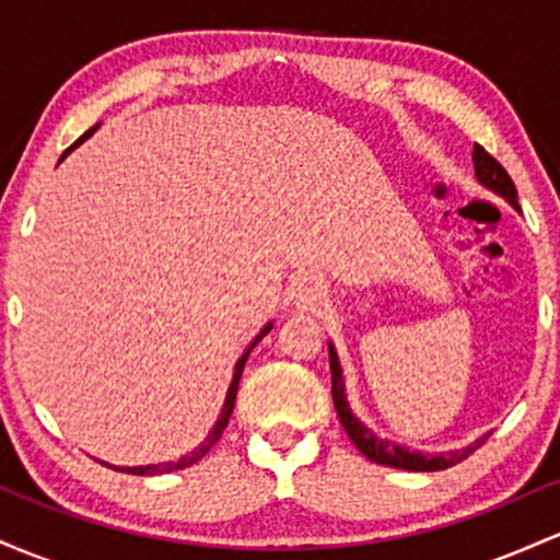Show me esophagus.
<instances>
[{
	"label": "esophagus",
	"instance_id": "34e87169",
	"mask_svg": "<svg viewBox=\"0 0 560 560\" xmlns=\"http://www.w3.org/2000/svg\"><path fill=\"white\" fill-rule=\"evenodd\" d=\"M325 291H323V282L317 278H299L296 285H293V304L299 310H317L323 304Z\"/></svg>",
	"mask_w": 560,
	"mask_h": 560
}]
</instances>
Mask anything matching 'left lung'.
<instances>
[{
    "instance_id": "obj_1",
    "label": "left lung",
    "mask_w": 560,
    "mask_h": 560,
    "mask_svg": "<svg viewBox=\"0 0 560 560\" xmlns=\"http://www.w3.org/2000/svg\"><path fill=\"white\" fill-rule=\"evenodd\" d=\"M474 168H476V179H479L489 192H494V196L508 200V203L518 211L516 185H513V179L508 177L505 168H502L500 163L481 148V144H476L474 148ZM328 351H330V375H332L330 378L332 405H336L338 420H341L343 431L349 433L354 447L360 450L368 460L378 463V466L401 468V470H444L466 460L470 452L481 447L483 439L489 436V433H483L481 439H476V442L468 444V447L447 450V452H418V450L405 447V444L392 442V439H381L378 433L368 429V425L351 412L349 397H347V378H343V368H341V360H338V351L330 341H328Z\"/></svg>"
}]
</instances>
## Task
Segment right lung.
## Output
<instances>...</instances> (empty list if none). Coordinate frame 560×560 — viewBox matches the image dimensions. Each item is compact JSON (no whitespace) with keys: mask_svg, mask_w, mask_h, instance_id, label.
<instances>
[{"mask_svg":"<svg viewBox=\"0 0 560 560\" xmlns=\"http://www.w3.org/2000/svg\"><path fill=\"white\" fill-rule=\"evenodd\" d=\"M97 127L100 124H94V127L90 129V131H84V135L79 137L77 142L71 144V148L66 150V153H62V159H66L68 153H71L73 148H79L81 142L84 140H90V137L94 135V131H97ZM60 159V161H62ZM272 325L275 323H267L264 325V328L256 332L254 336V341L248 343L246 347V351H243L241 357H237V362H235V368H232V381H230V388H228V397H224V405H222V412H219V418H217V423L211 425V431H209V436L203 439V442H200V447H196L192 452H187V455H179L177 460H166V463H148V466H110V463H103V466H108V468H113V470H121V474H135V476H161V474H172V470H182V468H190L192 463H198L200 457L206 455V452H209L213 444L219 442V436H222V431L228 429V423H230V416H232V407H235V394H237V383H241V375H243V364H246V360H248V354H250V349L256 347V343L261 341L264 336H267L269 330H272Z\"/></svg>","mask_w":560,"mask_h":560,"instance_id":"right-lung-1","label":"right lung"}]
</instances>
